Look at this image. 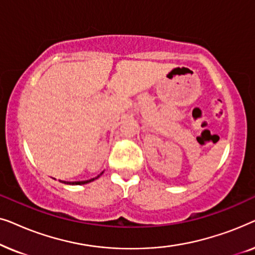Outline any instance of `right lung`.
Instances as JSON below:
<instances>
[{
    "label": "right lung",
    "mask_w": 255,
    "mask_h": 255,
    "mask_svg": "<svg viewBox=\"0 0 255 255\" xmlns=\"http://www.w3.org/2000/svg\"><path fill=\"white\" fill-rule=\"evenodd\" d=\"M102 174V173H101ZM100 176V175H99ZM97 176V177H99ZM97 177H95V179H97ZM95 179H90V180H87V181H76V182H72V183H69V184H85V183H88V182H92V181H94ZM64 183H66V182H64ZM68 183V182H67Z\"/></svg>",
    "instance_id": "obj_1"
}]
</instances>
